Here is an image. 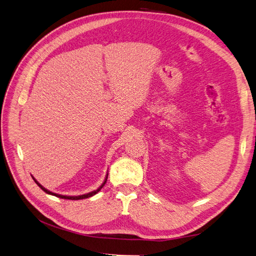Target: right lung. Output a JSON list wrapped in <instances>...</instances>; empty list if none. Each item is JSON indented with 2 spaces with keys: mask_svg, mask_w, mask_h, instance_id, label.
<instances>
[{
  "mask_svg": "<svg viewBox=\"0 0 256 256\" xmlns=\"http://www.w3.org/2000/svg\"><path fill=\"white\" fill-rule=\"evenodd\" d=\"M106 178H108V176L106 177V180L104 182V184L100 186V187L97 189V190H94V191H92V192H90V193H86V194H82V196H60V194H56V193H53V192H51V191H49V190H47L46 188H44L38 182L35 178L33 177V180H34V182L38 184V187H40L42 190H44L46 193H48V194H51V196H58V198H65V200H83V198H90V196H95L96 193H98L100 190H102V188L104 187V184L106 182Z\"/></svg>",
  "mask_w": 256,
  "mask_h": 256,
  "instance_id": "obj_1",
  "label": "right lung"
}]
</instances>
